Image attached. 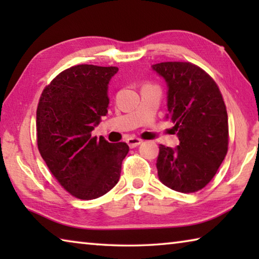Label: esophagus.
I'll return each instance as SVG.
<instances>
[{
	"label": "esophagus",
	"mask_w": 259,
	"mask_h": 259,
	"mask_svg": "<svg viewBox=\"0 0 259 259\" xmlns=\"http://www.w3.org/2000/svg\"><path fill=\"white\" fill-rule=\"evenodd\" d=\"M126 143H128V145H129L131 148H134V147H136V146H138L139 144L142 143V139H140V138H136V137H130V138L126 139Z\"/></svg>",
	"instance_id": "1"
}]
</instances>
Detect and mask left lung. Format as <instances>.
Listing matches in <instances>:
<instances>
[{"label": "left lung", "instance_id": "left-lung-1", "mask_svg": "<svg viewBox=\"0 0 259 259\" xmlns=\"http://www.w3.org/2000/svg\"><path fill=\"white\" fill-rule=\"evenodd\" d=\"M168 84L169 119L179 145H160L157 176L182 193L202 190L216 175L229 150V119L217 83L188 61L153 65Z\"/></svg>", "mask_w": 259, "mask_h": 259}]
</instances>
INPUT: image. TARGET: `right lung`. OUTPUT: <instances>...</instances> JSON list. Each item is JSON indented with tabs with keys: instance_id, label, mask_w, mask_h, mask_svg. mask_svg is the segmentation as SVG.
<instances>
[{
	"instance_id": "right-lung-1",
	"label": "right lung",
	"mask_w": 259,
	"mask_h": 259,
	"mask_svg": "<svg viewBox=\"0 0 259 259\" xmlns=\"http://www.w3.org/2000/svg\"><path fill=\"white\" fill-rule=\"evenodd\" d=\"M119 68L76 65L59 73L42 91L36 109L38 152L69 194L93 200L116 185L125 143L91 135L106 115L107 84Z\"/></svg>"
}]
</instances>
